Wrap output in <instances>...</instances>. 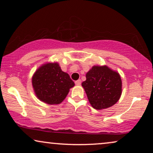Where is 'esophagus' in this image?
I'll list each match as a JSON object with an SVG mask.
<instances>
[{
	"mask_svg": "<svg viewBox=\"0 0 153 153\" xmlns=\"http://www.w3.org/2000/svg\"><path fill=\"white\" fill-rule=\"evenodd\" d=\"M81 79H79V80H77V81H75V84H76V85H81Z\"/></svg>",
	"mask_w": 153,
	"mask_h": 153,
	"instance_id": "esophagus-1",
	"label": "esophagus"
}]
</instances>
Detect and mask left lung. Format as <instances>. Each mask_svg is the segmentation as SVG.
Here are the masks:
<instances>
[{
	"instance_id": "8db88e82",
	"label": "left lung",
	"mask_w": 153,
	"mask_h": 153,
	"mask_svg": "<svg viewBox=\"0 0 153 153\" xmlns=\"http://www.w3.org/2000/svg\"><path fill=\"white\" fill-rule=\"evenodd\" d=\"M82 85L91 106L97 110L114 105L122 93L120 74L106 65H95L86 73Z\"/></svg>"
}]
</instances>
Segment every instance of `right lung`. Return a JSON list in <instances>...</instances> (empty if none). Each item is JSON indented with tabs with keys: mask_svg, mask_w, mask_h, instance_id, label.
<instances>
[{
	"mask_svg": "<svg viewBox=\"0 0 153 153\" xmlns=\"http://www.w3.org/2000/svg\"><path fill=\"white\" fill-rule=\"evenodd\" d=\"M35 93L40 101L49 104H60L74 83L68 73L62 72L58 62L44 64L32 78Z\"/></svg>",
	"mask_w": 153,
	"mask_h": 153,
	"instance_id": "1",
	"label": "right lung"
}]
</instances>
